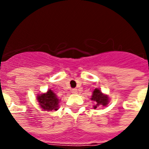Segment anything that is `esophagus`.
Wrapping results in <instances>:
<instances>
[{"label":"esophagus","instance_id":"obj_1","mask_svg":"<svg viewBox=\"0 0 149 149\" xmlns=\"http://www.w3.org/2000/svg\"><path fill=\"white\" fill-rule=\"evenodd\" d=\"M72 93L74 94H77V88H72Z\"/></svg>","mask_w":149,"mask_h":149}]
</instances>
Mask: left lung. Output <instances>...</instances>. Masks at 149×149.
<instances>
[{
  "mask_svg": "<svg viewBox=\"0 0 149 149\" xmlns=\"http://www.w3.org/2000/svg\"><path fill=\"white\" fill-rule=\"evenodd\" d=\"M91 100L97 102L96 105L94 106V109H97V107H99L100 105H101V106H106L107 104L109 102L108 97L105 96V95H104V94L100 92V89H98V88H96V89L93 91Z\"/></svg>",
  "mask_w": 149,
  "mask_h": 149,
  "instance_id": "8db88e82",
  "label": "left lung"
}]
</instances>
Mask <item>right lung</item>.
<instances>
[{"label":"right lung","instance_id":"obj_1","mask_svg":"<svg viewBox=\"0 0 149 149\" xmlns=\"http://www.w3.org/2000/svg\"><path fill=\"white\" fill-rule=\"evenodd\" d=\"M37 100L44 110L53 111L58 109L59 100L52 90H49L45 94L37 96Z\"/></svg>","mask_w":149,"mask_h":149}]
</instances>
